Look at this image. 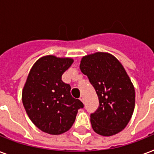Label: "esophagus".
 Here are the masks:
<instances>
[{
    "label": "esophagus",
    "instance_id": "1",
    "mask_svg": "<svg viewBox=\"0 0 154 154\" xmlns=\"http://www.w3.org/2000/svg\"><path fill=\"white\" fill-rule=\"evenodd\" d=\"M80 100H81V101H82V102H84V97L82 96V95H81V97H80Z\"/></svg>",
    "mask_w": 154,
    "mask_h": 154
}]
</instances>
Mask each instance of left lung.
<instances>
[{"label":"left lung","instance_id":"left-lung-1","mask_svg":"<svg viewBox=\"0 0 154 154\" xmlns=\"http://www.w3.org/2000/svg\"><path fill=\"white\" fill-rule=\"evenodd\" d=\"M80 69L98 96V109L90 116L92 128L101 136L118 134L135 107V90L126 71L114 56L103 52L83 57Z\"/></svg>","mask_w":154,"mask_h":154}]
</instances>
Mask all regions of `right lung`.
I'll return each instance as SVG.
<instances>
[{"instance_id": "right-lung-1", "label": "right lung", "mask_w": 154, "mask_h": 154, "mask_svg": "<svg viewBox=\"0 0 154 154\" xmlns=\"http://www.w3.org/2000/svg\"><path fill=\"white\" fill-rule=\"evenodd\" d=\"M73 62L69 57H42L35 62L22 91L23 105L32 122L52 135L67 132L83 103L73 98L61 76Z\"/></svg>"}]
</instances>
